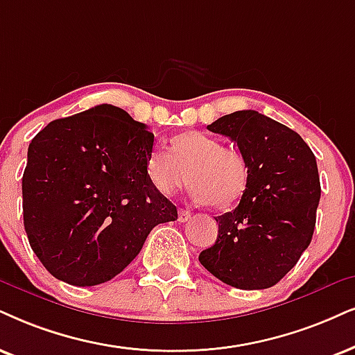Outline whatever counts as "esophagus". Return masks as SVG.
Returning a JSON list of instances; mask_svg holds the SVG:
<instances>
[{"mask_svg": "<svg viewBox=\"0 0 355 355\" xmlns=\"http://www.w3.org/2000/svg\"><path fill=\"white\" fill-rule=\"evenodd\" d=\"M191 219V213L188 209H178V221L187 223Z\"/></svg>", "mask_w": 355, "mask_h": 355, "instance_id": "esophagus-1", "label": "esophagus"}]
</instances>
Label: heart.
<instances>
[{"label":"heart","mask_w":355,"mask_h":355,"mask_svg":"<svg viewBox=\"0 0 355 355\" xmlns=\"http://www.w3.org/2000/svg\"><path fill=\"white\" fill-rule=\"evenodd\" d=\"M146 173L162 195H172L193 180L191 198L216 209L232 208L244 196L250 178L248 159L239 150L224 147L219 139L200 131L175 136L172 150L152 147Z\"/></svg>","instance_id":"1"}]
</instances>
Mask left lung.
I'll return each mask as SVG.
<instances>
[{"label":"left lung","mask_w":355,"mask_h":355,"mask_svg":"<svg viewBox=\"0 0 355 355\" xmlns=\"http://www.w3.org/2000/svg\"><path fill=\"white\" fill-rule=\"evenodd\" d=\"M208 129L237 144L250 178L239 206L216 218V242L198 259L224 284L270 288L311 242L321 196L315 154L297 132L252 110L223 116Z\"/></svg>","instance_id":"left-lung-1"}]
</instances>
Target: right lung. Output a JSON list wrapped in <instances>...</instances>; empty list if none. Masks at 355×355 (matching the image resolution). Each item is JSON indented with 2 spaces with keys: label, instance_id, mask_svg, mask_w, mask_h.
<instances>
[{
  "label": "right lung",
  "instance_id": "obj_1",
  "mask_svg": "<svg viewBox=\"0 0 355 355\" xmlns=\"http://www.w3.org/2000/svg\"><path fill=\"white\" fill-rule=\"evenodd\" d=\"M152 146L147 125L113 105L52 121L31 141L24 230L53 277L105 284L136 259L157 224L178 218L147 178Z\"/></svg>",
  "mask_w": 355,
  "mask_h": 355
}]
</instances>
